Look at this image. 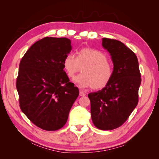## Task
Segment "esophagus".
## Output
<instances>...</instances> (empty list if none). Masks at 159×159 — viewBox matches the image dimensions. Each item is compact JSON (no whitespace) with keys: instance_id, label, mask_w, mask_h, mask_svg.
<instances>
[{"instance_id":"34e87169","label":"esophagus","mask_w":159,"mask_h":159,"mask_svg":"<svg viewBox=\"0 0 159 159\" xmlns=\"http://www.w3.org/2000/svg\"><path fill=\"white\" fill-rule=\"evenodd\" d=\"M79 95H80V96H85V95H86V93L84 92H83V91H81V90H80V93H79Z\"/></svg>"}]
</instances>
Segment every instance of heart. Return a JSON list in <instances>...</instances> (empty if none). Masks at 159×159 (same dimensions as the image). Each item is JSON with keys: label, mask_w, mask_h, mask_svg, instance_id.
<instances>
[{"label": "heart", "mask_w": 159, "mask_h": 159, "mask_svg": "<svg viewBox=\"0 0 159 159\" xmlns=\"http://www.w3.org/2000/svg\"><path fill=\"white\" fill-rule=\"evenodd\" d=\"M63 66L70 79H73L83 67V74L74 79L81 88L92 87L93 89H102L110 83L113 76V66L106 54L89 47L80 49L76 57L72 53L67 54Z\"/></svg>", "instance_id": "heart-1"}]
</instances>
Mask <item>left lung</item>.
Wrapping results in <instances>:
<instances>
[{
	"instance_id": "left-lung-1",
	"label": "left lung",
	"mask_w": 159,
	"mask_h": 159,
	"mask_svg": "<svg viewBox=\"0 0 159 159\" xmlns=\"http://www.w3.org/2000/svg\"><path fill=\"white\" fill-rule=\"evenodd\" d=\"M102 46L111 56L113 76L105 87L88 97L94 126L108 130L121 126L137 105L141 79L136 55L122 42L103 38Z\"/></svg>"
}]
</instances>
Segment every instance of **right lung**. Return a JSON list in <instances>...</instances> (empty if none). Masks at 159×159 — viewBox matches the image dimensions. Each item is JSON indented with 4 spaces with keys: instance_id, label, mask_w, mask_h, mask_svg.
Instances as JSON below:
<instances>
[{
    "instance_id": "add662e5",
    "label": "right lung",
    "mask_w": 159,
    "mask_h": 159,
    "mask_svg": "<svg viewBox=\"0 0 159 159\" xmlns=\"http://www.w3.org/2000/svg\"><path fill=\"white\" fill-rule=\"evenodd\" d=\"M71 50L69 39L46 37L30 47L20 61L16 80L20 109L43 130L61 128L79 96V89L63 70V59Z\"/></svg>"
}]
</instances>
